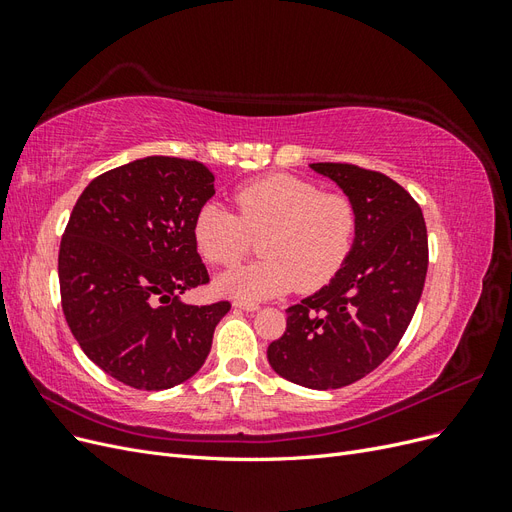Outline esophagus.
Listing matches in <instances>:
<instances>
[{"label": "esophagus", "mask_w": 512, "mask_h": 512, "mask_svg": "<svg viewBox=\"0 0 512 512\" xmlns=\"http://www.w3.org/2000/svg\"><path fill=\"white\" fill-rule=\"evenodd\" d=\"M237 309H243V312H258V303H247V301H235L232 303Z\"/></svg>", "instance_id": "esophagus-1"}]
</instances>
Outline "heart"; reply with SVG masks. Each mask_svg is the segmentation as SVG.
I'll return each mask as SVG.
<instances>
[{
	"mask_svg": "<svg viewBox=\"0 0 512 512\" xmlns=\"http://www.w3.org/2000/svg\"><path fill=\"white\" fill-rule=\"evenodd\" d=\"M235 203L239 218L220 203H207L192 228L200 256L220 267L235 265L250 237H262V260L215 280L224 297L265 301L294 286L312 292L346 265L359 211L344 192H322L318 183L294 175H269L239 188Z\"/></svg>",
	"mask_w": 512,
	"mask_h": 512,
	"instance_id": "b5f03b06",
	"label": "heart"
}]
</instances>
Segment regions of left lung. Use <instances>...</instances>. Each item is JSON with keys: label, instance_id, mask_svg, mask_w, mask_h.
<instances>
[{"label": "left lung", "instance_id": "8db88e82", "mask_svg": "<svg viewBox=\"0 0 512 512\" xmlns=\"http://www.w3.org/2000/svg\"><path fill=\"white\" fill-rule=\"evenodd\" d=\"M350 196L359 228L333 280L286 309V331L267 348L277 376L327 391L365 378L404 337L427 275V228L414 198L376 170L309 164Z\"/></svg>", "mask_w": 512, "mask_h": 512}]
</instances>
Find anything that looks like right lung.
<instances>
[{
  "label": "right lung",
  "instance_id": "obj_1",
  "mask_svg": "<svg viewBox=\"0 0 512 512\" xmlns=\"http://www.w3.org/2000/svg\"><path fill=\"white\" fill-rule=\"evenodd\" d=\"M213 181L200 162L149 156L96 177L72 209L59 247L66 322L89 359L132 389L190 380L230 309L181 301L209 282L192 228Z\"/></svg>",
  "mask_w": 512,
  "mask_h": 512
}]
</instances>
